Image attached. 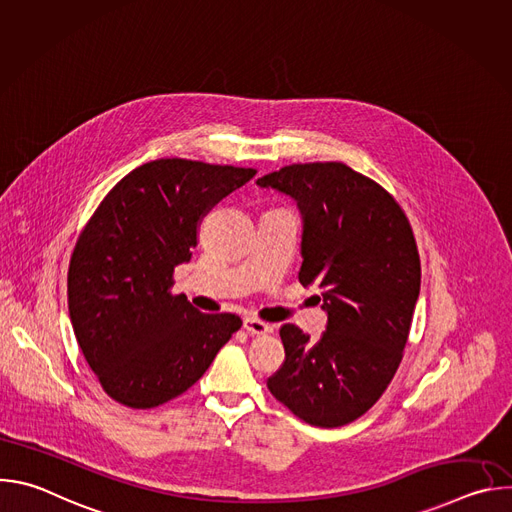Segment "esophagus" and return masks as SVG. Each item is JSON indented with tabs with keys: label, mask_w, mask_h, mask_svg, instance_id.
<instances>
[{
	"label": "esophagus",
	"mask_w": 512,
	"mask_h": 512,
	"mask_svg": "<svg viewBox=\"0 0 512 512\" xmlns=\"http://www.w3.org/2000/svg\"><path fill=\"white\" fill-rule=\"evenodd\" d=\"M243 328L251 334V336H265L271 332V326L265 322H259L255 318H245L243 320Z\"/></svg>",
	"instance_id": "esophagus-1"
}]
</instances>
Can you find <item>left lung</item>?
Here are the masks:
<instances>
[{
	"instance_id": "left-lung-1",
	"label": "left lung",
	"mask_w": 512,
	"mask_h": 512,
	"mask_svg": "<svg viewBox=\"0 0 512 512\" xmlns=\"http://www.w3.org/2000/svg\"><path fill=\"white\" fill-rule=\"evenodd\" d=\"M257 186L298 204L300 281L320 287L328 316L318 342L281 328L285 362L267 387L310 425H346L377 403L401 362L421 283L413 231L387 190L340 162L285 166Z\"/></svg>"
}]
</instances>
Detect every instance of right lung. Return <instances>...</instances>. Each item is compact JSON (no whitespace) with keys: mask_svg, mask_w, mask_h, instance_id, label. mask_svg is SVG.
Wrapping results in <instances>:
<instances>
[{"mask_svg":"<svg viewBox=\"0 0 512 512\" xmlns=\"http://www.w3.org/2000/svg\"><path fill=\"white\" fill-rule=\"evenodd\" d=\"M251 168L164 158L131 170L95 210L68 267V314L105 393L133 409L188 391L241 328L172 296L204 212L247 184Z\"/></svg>","mask_w":512,"mask_h":512,"instance_id":"1","label":"right lung"}]
</instances>
